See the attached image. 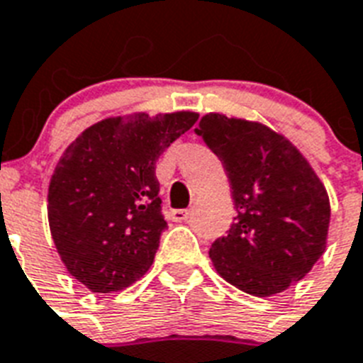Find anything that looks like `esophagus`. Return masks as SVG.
Listing matches in <instances>:
<instances>
[{
  "instance_id": "1",
  "label": "esophagus",
  "mask_w": 363,
  "mask_h": 363,
  "mask_svg": "<svg viewBox=\"0 0 363 363\" xmlns=\"http://www.w3.org/2000/svg\"><path fill=\"white\" fill-rule=\"evenodd\" d=\"M191 216L189 210H174L172 211V221L176 223H182V221H187Z\"/></svg>"
}]
</instances>
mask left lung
<instances>
[{
    "label": "left lung",
    "instance_id": "1",
    "mask_svg": "<svg viewBox=\"0 0 363 363\" xmlns=\"http://www.w3.org/2000/svg\"><path fill=\"white\" fill-rule=\"evenodd\" d=\"M230 179L238 216L211 243L217 274L253 296H274L309 274L324 249L330 200L306 157L257 121L206 114L195 129Z\"/></svg>",
    "mask_w": 363,
    "mask_h": 363
}]
</instances>
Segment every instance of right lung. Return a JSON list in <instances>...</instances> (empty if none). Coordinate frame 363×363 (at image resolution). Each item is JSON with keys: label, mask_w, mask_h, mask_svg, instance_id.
<instances>
[{"label": "right lung", "mask_w": 363, "mask_h": 363, "mask_svg": "<svg viewBox=\"0 0 363 363\" xmlns=\"http://www.w3.org/2000/svg\"><path fill=\"white\" fill-rule=\"evenodd\" d=\"M196 120L195 112L106 118L62 155L48 187L52 240L91 292L121 291L150 269L167 228L155 163Z\"/></svg>", "instance_id": "right-lung-1"}]
</instances>
